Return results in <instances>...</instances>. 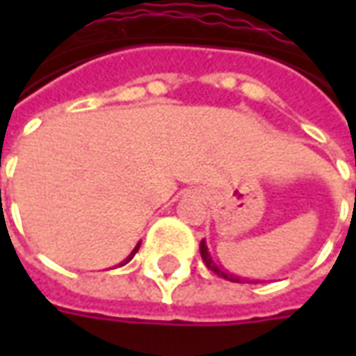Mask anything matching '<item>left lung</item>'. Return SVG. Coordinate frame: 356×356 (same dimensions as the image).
Listing matches in <instances>:
<instances>
[{
    "instance_id": "8db88e82",
    "label": "left lung",
    "mask_w": 356,
    "mask_h": 356,
    "mask_svg": "<svg viewBox=\"0 0 356 356\" xmlns=\"http://www.w3.org/2000/svg\"><path fill=\"white\" fill-rule=\"evenodd\" d=\"M200 255H202V259H204V263H206V267H208L209 270H213V273H216V275L223 276V278H227V280H231V282H242V280H240L238 276L227 275V273H225V270H221V268L217 267L216 263L211 261V257H209V254H208V248H206V242H204V240H202V242H200Z\"/></svg>"
}]
</instances>
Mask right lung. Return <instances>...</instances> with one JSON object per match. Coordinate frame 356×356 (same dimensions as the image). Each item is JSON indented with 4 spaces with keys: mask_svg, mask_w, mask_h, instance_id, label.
Segmentation results:
<instances>
[{
    "mask_svg": "<svg viewBox=\"0 0 356 356\" xmlns=\"http://www.w3.org/2000/svg\"><path fill=\"white\" fill-rule=\"evenodd\" d=\"M139 246H140V244H137V246H135V250H133L131 254H129V257H127V259H125V261L122 263V265H125V263H129V261H131V259H133V255L137 254V250H139Z\"/></svg>",
    "mask_w": 356,
    "mask_h": 356,
    "instance_id": "1",
    "label": "right lung"
}]
</instances>
